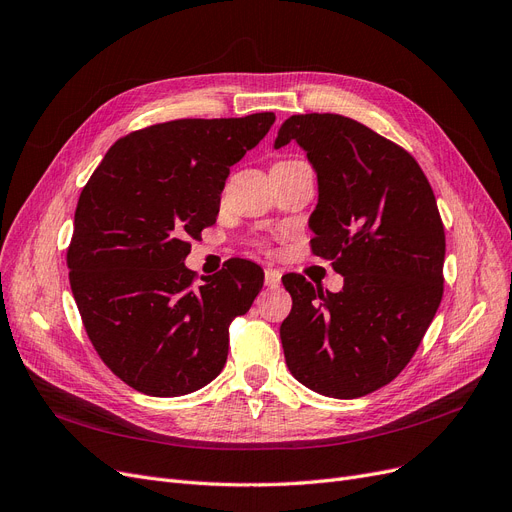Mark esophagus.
Listing matches in <instances>:
<instances>
[{"instance_id": "esophagus-1", "label": "esophagus", "mask_w": 512, "mask_h": 512, "mask_svg": "<svg viewBox=\"0 0 512 512\" xmlns=\"http://www.w3.org/2000/svg\"><path fill=\"white\" fill-rule=\"evenodd\" d=\"M264 283H267L269 288H277V285L281 283V273L275 269H267L264 271Z\"/></svg>"}]
</instances>
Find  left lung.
Instances as JSON below:
<instances>
[{
  "label": "left lung",
  "instance_id": "obj_1",
  "mask_svg": "<svg viewBox=\"0 0 512 512\" xmlns=\"http://www.w3.org/2000/svg\"><path fill=\"white\" fill-rule=\"evenodd\" d=\"M296 140L317 170L313 256L344 277L334 294L283 277L292 311L281 323L285 363L313 391L357 399L395 380L443 296L445 231L418 161L397 142L336 113L292 115L275 149Z\"/></svg>",
  "mask_w": 512,
  "mask_h": 512
}]
</instances>
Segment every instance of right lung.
<instances>
[{"label":"right lung","instance_id":"add662e5","mask_svg":"<svg viewBox=\"0 0 512 512\" xmlns=\"http://www.w3.org/2000/svg\"><path fill=\"white\" fill-rule=\"evenodd\" d=\"M273 121L275 113L174 119L130 132L81 191L69 283L94 351L134 391L187 395L227 363L229 325L250 311L264 273L231 258L197 281L185 258L216 222L231 166Z\"/></svg>","mask_w":512,"mask_h":512}]
</instances>
